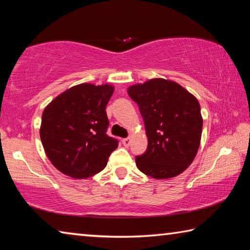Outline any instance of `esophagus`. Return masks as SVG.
Segmentation results:
<instances>
[{
	"label": "esophagus",
	"instance_id": "34e87169",
	"mask_svg": "<svg viewBox=\"0 0 250 250\" xmlns=\"http://www.w3.org/2000/svg\"><path fill=\"white\" fill-rule=\"evenodd\" d=\"M122 143H123V145H124V146H129V144H130V140H129L128 137H127V138H123V140H122Z\"/></svg>",
	"mask_w": 250,
	"mask_h": 250
}]
</instances>
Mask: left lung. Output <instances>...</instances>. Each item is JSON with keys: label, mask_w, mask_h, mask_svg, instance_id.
Instances as JSON below:
<instances>
[{"label": "left lung", "mask_w": 250, "mask_h": 250, "mask_svg": "<svg viewBox=\"0 0 250 250\" xmlns=\"http://www.w3.org/2000/svg\"><path fill=\"white\" fill-rule=\"evenodd\" d=\"M144 120L148 146L136 156L142 173L156 178L182 174L197 154L203 118L197 98L173 81L153 79L128 87Z\"/></svg>", "instance_id": "1"}]
</instances>
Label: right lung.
Listing matches in <instances>:
<instances>
[{"label":"right lung","instance_id":"right-lung-1","mask_svg":"<svg viewBox=\"0 0 250 250\" xmlns=\"http://www.w3.org/2000/svg\"><path fill=\"white\" fill-rule=\"evenodd\" d=\"M114 87L80 84L55 97L45 107L40 136L45 154L63 174L86 178L100 173L118 141L109 137L106 114Z\"/></svg>","mask_w":250,"mask_h":250}]
</instances>
